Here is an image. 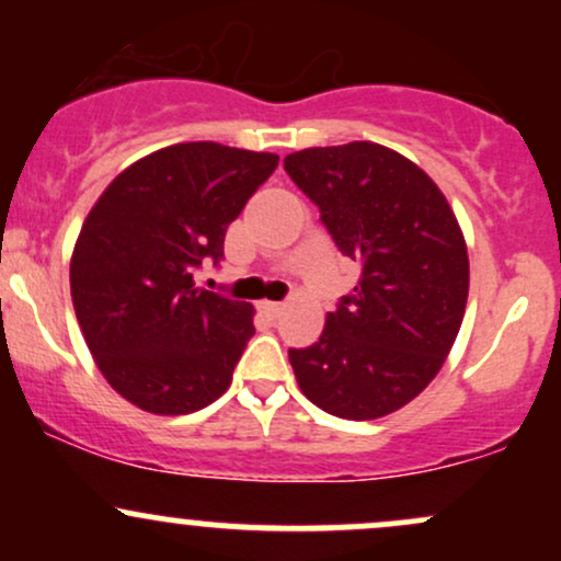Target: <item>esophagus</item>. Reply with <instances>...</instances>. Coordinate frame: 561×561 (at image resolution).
Listing matches in <instances>:
<instances>
[{"instance_id": "34e87169", "label": "esophagus", "mask_w": 561, "mask_h": 561, "mask_svg": "<svg viewBox=\"0 0 561 561\" xmlns=\"http://www.w3.org/2000/svg\"><path fill=\"white\" fill-rule=\"evenodd\" d=\"M261 311L266 313V317H272V319H279V317H282V311H285V302L263 300V302H261Z\"/></svg>"}]
</instances>
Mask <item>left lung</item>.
Masks as SVG:
<instances>
[{
    "label": "left lung",
    "mask_w": 561,
    "mask_h": 561,
    "mask_svg": "<svg viewBox=\"0 0 561 561\" xmlns=\"http://www.w3.org/2000/svg\"><path fill=\"white\" fill-rule=\"evenodd\" d=\"M285 171L319 205L340 253L362 263L319 343L289 347L302 396L340 420H379L414 401L454 347L469 255L446 195L375 141L308 147Z\"/></svg>",
    "instance_id": "obj_1"
}]
</instances>
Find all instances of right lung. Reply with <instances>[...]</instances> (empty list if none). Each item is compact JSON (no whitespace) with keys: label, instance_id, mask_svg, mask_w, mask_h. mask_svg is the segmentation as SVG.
Instances as JSON below:
<instances>
[{"label":"right lung","instance_id":"add662e5","mask_svg":"<svg viewBox=\"0 0 561 561\" xmlns=\"http://www.w3.org/2000/svg\"><path fill=\"white\" fill-rule=\"evenodd\" d=\"M279 156L182 141L107 184L70 259V298L96 369L141 411L192 414L224 396L255 334L253 306L195 287Z\"/></svg>","mask_w":561,"mask_h":561}]
</instances>
